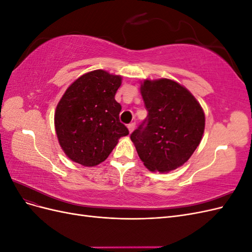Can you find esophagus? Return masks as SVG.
Listing matches in <instances>:
<instances>
[{
	"label": "esophagus",
	"mask_w": 252,
	"mask_h": 252,
	"mask_svg": "<svg viewBox=\"0 0 252 252\" xmlns=\"http://www.w3.org/2000/svg\"><path fill=\"white\" fill-rule=\"evenodd\" d=\"M128 130H129V132H132L133 130H134V128H135V123H130V124H129L128 126Z\"/></svg>",
	"instance_id": "esophagus-1"
}]
</instances>
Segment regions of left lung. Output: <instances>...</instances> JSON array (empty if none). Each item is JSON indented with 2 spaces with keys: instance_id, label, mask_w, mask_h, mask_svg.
<instances>
[{
  "instance_id": "obj_1",
  "label": "left lung",
  "mask_w": 252,
  "mask_h": 252,
  "mask_svg": "<svg viewBox=\"0 0 252 252\" xmlns=\"http://www.w3.org/2000/svg\"><path fill=\"white\" fill-rule=\"evenodd\" d=\"M140 89L148 116L130 135L136 152L150 171L177 169L203 138L202 106L186 87L170 79L144 80Z\"/></svg>"
}]
</instances>
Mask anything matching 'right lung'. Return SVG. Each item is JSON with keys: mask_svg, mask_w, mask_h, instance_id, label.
Masks as SVG:
<instances>
[{"mask_svg": "<svg viewBox=\"0 0 252 252\" xmlns=\"http://www.w3.org/2000/svg\"><path fill=\"white\" fill-rule=\"evenodd\" d=\"M122 77L96 69L81 75L57 105L55 127L61 148L71 161L86 167L104 162L119 139L129 134L114 100Z\"/></svg>", "mask_w": 252, "mask_h": 252, "instance_id": "obj_1", "label": "right lung"}]
</instances>
